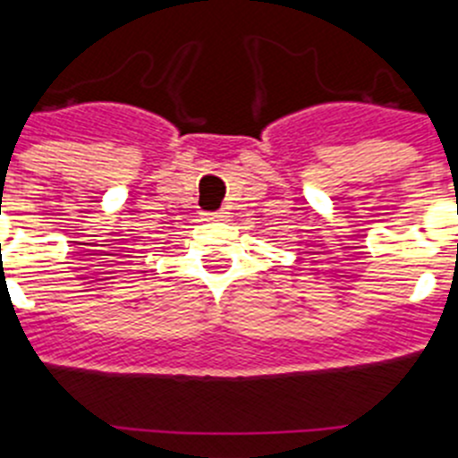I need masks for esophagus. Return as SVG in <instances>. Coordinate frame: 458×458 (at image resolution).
<instances>
[{
  "label": "esophagus",
  "mask_w": 458,
  "mask_h": 458,
  "mask_svg": "<svg viewBox=\"0 0 458 458\" xmlns=\"http://www.w3.org/2000/svg\"><path fill=\"white\" fill-rule=\"evenodd\" d=\"M229 217L226 210H216V213H206V220H213V222H225Z\"/></svg>",
  "instance_id": "esophagus-1"
}]
</instances>
